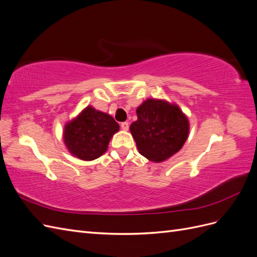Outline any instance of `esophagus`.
I'll return each instance as SVG.
<instances>
[{
    "mask_svg": "<svg viewBox=\"0 0 257 257\" xmlns=\"http://www.w3.org/2000/svg\"><path fill=\"white\" fill-rule=\"evenodd\" d=\"M128 122H122L121 123V128L123 130V131H127L128 130Z\"/></svg>",
    "mask_w": 257,
    "mask_h": 257,
    "instance_id": "34e87169",
    "label": "esophagus"
}]
</instances>
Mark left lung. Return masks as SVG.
Instances as JSON below:
<instances>
[{
  "mask_svg": "<svg viewBox=\"0 0 257 257\" xmlns=\"http://www.w3.org/2000/svg\"><path fill=\"white\" fill-rule=\"evenodd\" d=\"M136 112L137 121L130 131L143 157L161 163L181 150L189 137L190 122L177 104L147 98Z\"/></svg>",
  "mask_w": 257,
  "mask_h": 257,
  "instance_id": "obj_1",
  "label": "left lung"
}]
</instances>
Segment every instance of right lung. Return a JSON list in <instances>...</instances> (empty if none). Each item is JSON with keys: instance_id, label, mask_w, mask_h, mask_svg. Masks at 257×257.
<instances>
[{"instance_id": "right-lung-1", "label": "right lung", "mask_w": 257, "mask_h": 257, "mask_svg": "<svg viewBox=\"0 0 257 257\" xmlns=\"http://www.w3.org/2000/svg\"><path fill=\"white\" fill-rule=\"evenodd\" d=\"M119 128L110 114L89 105L65 124L63 141L75 158L93 161L107 151L111 137Z\"/></svg>"}]
</instances>
